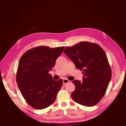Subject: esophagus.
I'll list each match as a JSON object with an SVG mask.
<instances>
[{"label":"esophagus","mask_w":126,"mask_h":126,"mask_svg":"<svg viewBox=\"0 0 126 126\" xmlns=\"http://www.w3.org/2000/svg\"><path fill=\"white\" fill-rule=\"evenodd\" d=\"M69 82V80H68L67 79H64L63 80V84H66V83H67Z\"/></svg>","instance_id":"obj_1"}]
</instances>
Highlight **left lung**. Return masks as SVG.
Instances as JSON below:
<instances>
[{
	"label": "left lung",
	"mask_w": 126,
	"mask_h": 126,
	"mask_svg": "<svg viewBox=\"0 0 126 126\" xmlns=\"http://www.w3.org/2000/svg\"><path fill=\"white\" fill-rule=\"evenodd\" d=\"M63 51L84 74L82 82L72 81L75 90L71 94L72 99L85 106L96 105L104 97L111 78L105 52L99 45L87 41L67 47Z\"/></svg>",
	"instance_id": "obj_1"
}]
</instances>
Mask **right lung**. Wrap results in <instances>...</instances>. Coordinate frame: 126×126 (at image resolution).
<instances>
[{
    "label": "right lung",
    "mask_w": 126,
    "mask_h": 126,
    "mask_svg": "<svg viewBox=\"0 0 126 126\" xmlns=\"http://www.w3.org/2000/svg\"><path fill=\"white\" fill-rule=\"evenodd\" d=\"M63 48L38 46L27 51L20 58L16 81L22 96L32 108L43 109L55 101L63 81L62 79L54 80L49 71Z\"/></svg>",
    "instance_id": "right-lung-1"
}]
</instances>
